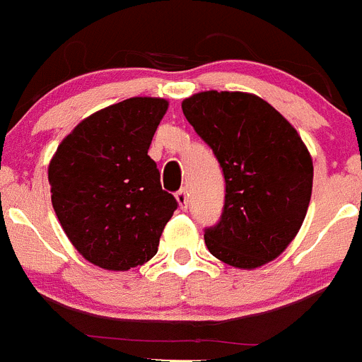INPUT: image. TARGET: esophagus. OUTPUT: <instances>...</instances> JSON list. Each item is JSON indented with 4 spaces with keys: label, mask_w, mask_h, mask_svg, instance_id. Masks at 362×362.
<instances>
[{
    "label": "esophagus",
    "mask_w": 362,
    "mask_h": 362,
    "mask_svg": "<svg viewBox=\"0 0 362 362\" xmlns=\"http://www.w3.org/2000/svg\"><path fill=\"white\" fill-rule=\"evenodd\" d=\"M175 199H177L181 209L188 208V192H187V188H181V190L175 192Z\"/></svg>",
    "instance_id": "obj_1"
}]
</instances>
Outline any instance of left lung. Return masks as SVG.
Wrapping results in <instances>:
<instances>
[{
    "label": "left lung",
    "instance_id": "left-lung-1",
    "mask_svg": "<svg viewBox=\"0 0 362 362\" xmlns=\"http://www.w3.org/2000/svg\"><path fill=\"white\" fill-rule=\"evenodd\" d=\"M226 181L220 220L204 229L209 252L236 268L275 259L297 236L313 190V161L274 106L243 92H201L183 101Z\"/></svg>",
    "mask_w": 362,
    "mask_h": 362
}]
</instances>
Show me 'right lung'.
<instances>
[{
  "mask_svg": "<svg viewBox=\"0 0 362 362\" xmlns=\"http://www.w3.org/2000/svg\"><path fill=\"white\" fill-rule=\"evenodd\" d=\"M168 103L132 98L81 120L47 170L51 202L76 250L106 270H129L158 252L177 201L147 154Z\"/></svg>",
  "mask_w": 362,
  "mask_h": 362,
  "instance_id": "1",
  "label": "right lung"
}]
</instances>
